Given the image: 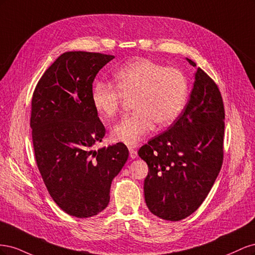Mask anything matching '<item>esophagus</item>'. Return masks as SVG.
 <instances>
[{
    "label": "esophagus",
    "instance_id": "1",
    "mask_svg": "<svg viewBox=\"0 0 255 255\" xmlns=\"http://www.w3.org/2000/svg\"><path fill=\"white\" fill-rule=\"evenodd\" d=\"M128 150H129V157L130 158H136L137 157V151L132 148V146H128Z\"/></svg>",
    "mask_w": 255,
    "mask_h": 255
}]
</instances>
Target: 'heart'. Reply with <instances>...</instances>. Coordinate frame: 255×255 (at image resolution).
<instances>
[{
    "label": "heart",
    "instance_id": "obj_1",
    "mask_svg": "<svg viewBox=\"0 0 255 255\" xmlns=\"http://www.w3.org/2000/svg\"><path fill=\"white\" fill-rule=\"evenodd\" d=\"M188 97L186 76L150 59L132 60L115 73V85L98 82L92 87L95 110L106 120L117 116L125 100H132L134 113L112 130L114 141L135 145L153 128L166 127L182 114Z\"/></svg>",
    "mask_w": 255,
    "mask_h": 255
}]
</instances>
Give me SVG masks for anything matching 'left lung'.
Listing matches in <instances>:
<instances>
[{
    "mask_svg": "<svg viewBox=\"0 0 255 255\" xmlns=\"http://www.w3.org/2000/svg\"><path fill=\"white\" fill-rule=\"evenodd\" d=\"M188 63L196 67L194 61ZM183 113L166 132L138 151L149 167L146 206L157 217L179 221L196 212L217 179L223 161L225 106L217 84L201 68Z\"/></svg>",
    "mask_w": 255,
    "mask_h": 255,
    "instance_id": "8db88e82",
    "label": "left lung"
}]
</instances>
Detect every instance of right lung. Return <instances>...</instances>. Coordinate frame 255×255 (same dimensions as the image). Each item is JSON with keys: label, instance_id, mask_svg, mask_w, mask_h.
Segmentation results:
<instances>
[{"label": "right lung", "instance_id": "right-lung-1", "mask_svg": "<svg viewBox=\"0 0 255 255\" xmlns=\"http://www.w3.org/2000/svg\"><path fill=\"white\" fill-rule=\"evenodd\" d=\"M114 58L83 51L61 54L32 98L37 167L54 202L78 218L92 217L109 205L112 181L128 157L122 142L91 150L106 133L91 101L92 83Z\"/></svg>", "mask_w": 255, "mask_h": 255}]
</instances>
